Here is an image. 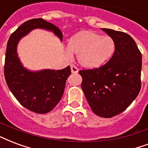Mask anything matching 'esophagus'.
<instances>
[{
    "label": "esophagus",
    "mask_w": 148,
    "mask_h": 148,
    "mask_svg": "<svg viewBox=\"0 0 148 148\" xmlns=\"http://www.w3.org/2000/svg\"><path fill=\"white\" fill-rule=\"evenodd\" d=\"M71 69L72 73H74V74H75V73H77V72H78V69H77V67L75 65H74V64H71Z\"/></svg>",
    "instance_id": "esophagus-1"
}]
</instances>
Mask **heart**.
Segmentation results:
<instances>
[{"mask_svg": "<svg viewBox=\"0 0 148 148\" xmlns=\"http://www.w3.org/2000/svg\"><path fill=\"white\" fill-rule=\"evenodd\" d=\"M69 49L77 53L78 63L84 67L101 66L113 55L116 45L110 36H101L94 32L84 31L74 36Z\"/></svg>", "mask_w": 148, "mask_h": 148, "instance_id": "obj_1", "label": "heart"}]
</instances>
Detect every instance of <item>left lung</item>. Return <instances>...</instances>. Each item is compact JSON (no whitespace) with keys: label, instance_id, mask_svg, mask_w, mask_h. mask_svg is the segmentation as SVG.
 Masks as SVG:
<instances>
[{"label":"left lung","instance_id":"8db88e82","mask_svg":"<svg viewBox=\"0 0 148 148\" xmlns=\"http://www.w3.org/2000/svg\"><path fill=\"white\" fill-rule=\"evenodd\" d=\"M116 45L111 59L104 65L79 71L82 88L95 114L111 118L123 112L141 88L142 55L130 35L101 29Z\"/></svg>","mask_w":148,"mask_h":148}]
</instances>
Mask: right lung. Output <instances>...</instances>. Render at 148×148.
<instances>
[{"instance_id":"1","label":"right lung","mask_w":148,"mask_h":148,"mask_svg":"<svg viewBox=\"0 0 148 148\" xmlns=\"http://www.w3.org/2000/svg\"><path fill=\"white\" fill-rule=\"evenodd\" d=\"M36 28L53 31L60 39L63 38L60 29L44 19L33 18L24 22L11 34L7 44L4 77L10 91L22 106L44 114L53 110L60 101L71 67L30 72L22 66L17 56V44L21 37Z\"/></svg>"}]
</instances>
